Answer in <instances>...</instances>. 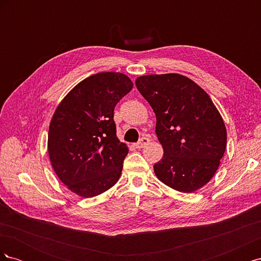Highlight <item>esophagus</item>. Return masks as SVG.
Returning a JSON list of instances; mask_svg holds the SVG:
<instances>
[{
    "label": "esophagus",
    "instance_id": "obj_1",
    "mask_svg": "<svg viewBox=\"0 0 261 261\" xmlns=\"http://www.w3.org/2000/svg\"><path fill=\"white\" fill-rule=\"evenodd\" d=\"M149 141H150V139L148 137H143V138H140L138 143H136L134 146H135V148H137V149H141V148H144L149 143Z\"/></svg>",
    "mask_w": 261,
    "mask_h": 261
}]
</instances>
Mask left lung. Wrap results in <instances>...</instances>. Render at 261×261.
<instances>
[{"mask_svg": "<svg viewBox=\"0 0 261 261\" xmlns=\"http://www.w3.org/2000/svg\"><path fill=\"white\" fill-rule=\"evenodd\" d=\"M136 87L156 117L164 151L153 165L156 177L181 193L206 185L226 147L224 122L208 93L179 74L141 76Z\"/></svg>", "mask_w": 261, "mask_h": 261, "instance_id": "left-lung-1", "label": "left lung"}]
</instances>
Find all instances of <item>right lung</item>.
<instances>
[{
    "label": "right lung",
    "mask_w": 261,
    "mask_h": 261,
    "mask_svg": "<svg viewBox=\"0 0 261 261\" xmlns=\"http://www.w3.org/2000/svg\"><path fill=\"white\" fill-rule=\"evenodd\" d=\"M133 88L122 73H98L70 90L49 127L52 167L69 191L100 195L120 178L128 148L116 137L114 108Z\"/></svg>",
    "instance_id": "right-lung-1"
}]
</instances>
